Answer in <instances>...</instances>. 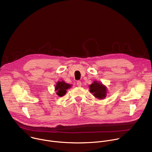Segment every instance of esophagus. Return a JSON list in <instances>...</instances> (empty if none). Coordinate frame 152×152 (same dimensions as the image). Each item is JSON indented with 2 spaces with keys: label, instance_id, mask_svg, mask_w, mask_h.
<instances>
[{
  "label": "esophagus",
  "instance_id": "esophagus-1",
  "mask_svg": "<svg viewBox=\"0 0 152 152\" xmlns=\"http://www.w3.org/2000/svg\"><path fill=\"white\" fill-rule=\"evenodd\" d=\"M77 85L78 86V87H81V82L80 81H77Z\"/></svg>",
  "mask_w": 152,
  "mask_h": 152
}]
</instances>
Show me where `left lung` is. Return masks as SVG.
<instances>
[{"label":"left lung","mask_w":152,"mask_h":152,"mask_svg":"<svg viewBox=\"0 0 152 152\" xmlns=\"http://www.w3.org/2000/svg\"><path fill=\"white\" fill-rule=\"evenodd\" d=\"M90 92L99 99H104L107 95V88L102 84L94 81L91 85L89 86Z\"/></svg>","instance_id":"obj_1"}]
</instances>
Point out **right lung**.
<instances>
[{
  "label": "right lung",
  "mask_w": 152,
  "mask_h": 152,
  "mask_svg": "<svg viewBox=\"0 0 152 152\" xmlns=\"http://www.w3.org/2000/svg\"><path fill=\"white\" fill-rule=\"evenodd\" d=\"M70 87V84H68L64 81L57 82L55 88L57 91V95L60 97L63 96L66 93V90L68 89Z\"/></svg>",
  "instance_id": "add662e5"
}]
</instances>
